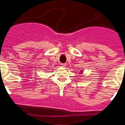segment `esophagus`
Instances as JSON below:
<instances>
[{
  "label": "esophagus",
  "mask_w": 125,
  "mask_h": 125,
  "mask_svg": "<svg viewBox=\"0 0 125 125\" xmlns=\"http://www.w3.org/2000/svg\"><path fill=\"white\" fill-rule=\"evenodd\" d=\"M61 67H62V68H64L65 66H66V64H63V63L61 64Z\"/></svg>",
  "instance_id": "1"
}]
</instances>
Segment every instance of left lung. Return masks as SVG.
Here are the masks:
<instances>
[{"label": "left lung", "instance_id": "1", "mask_svg": "<svg viewBox=\"0 0 125 125\" xmlns=\"http://www.w3.org/2000/svg\"><path fill=\"white\" fill-rule=\"evenodd\" d=\"M83 72V71L81 70V71H80V72H79V73H80V74H82Z\"/></svg>", "mask_w": 125, "mask_h": 125}]
</instances>
